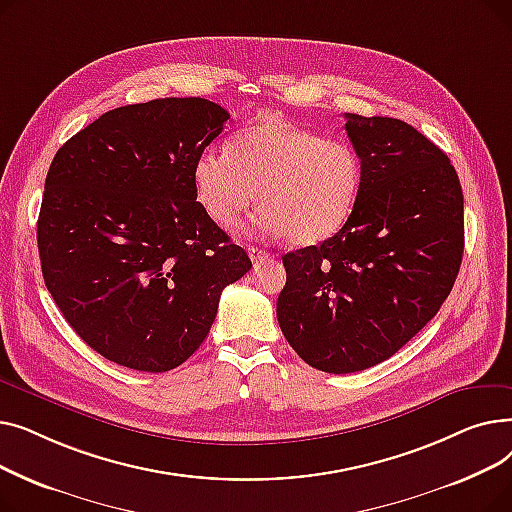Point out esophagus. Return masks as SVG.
I'll return each instance as SVG.
<instances>
[{"label":"esophagus","instance_id":"obj_1","mask_svg":"<svg viewBox=\"0 0 512 512\" xmlns=\"http://www.w3.org/2000/svg\"><path fill=\"white\" fill-rule=\"evenodd\" d=\"M249 257H251V261H261L265 257H270V253L259 249V247H249Z\"/></svg>","mask_w":512,"mask_h":512}]
</instances>
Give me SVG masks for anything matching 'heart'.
<instances>
[{
    "instance_id": "b5f03b06",
    "label": "heart",
    "mask_w": 512,
    "mask_h": 512,
    "mask_svg": "<svg viewBox=\"0 0 512 512\" xmlns=\"http://www.w3.org/2000/svg\"><path fill=\"white\" fill-rule=\"evenodd\" d=\"M193 184L197 201L222 228L234 226L259 197L249 234H288L294 245H313L334 236L353 215L363 164L344 139L265 120L236 132L226 153L203 151Z\"/></svg>"
}]
</instances>
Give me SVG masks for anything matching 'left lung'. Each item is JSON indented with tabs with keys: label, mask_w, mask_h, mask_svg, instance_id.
Here are the masks:
<instances>
[{
	"label": "left lung",
	"mask_w": 512,
	"mask_h": 512,
	"mask_svg": "<svg viewBox=\"0 0 512 512\" xmlns=\"http://www.w3.org/2000/svg\"><path fill=\"white\" fill-rule=\"evenodd\" d=\"M363 186L348 222L282 257L278 324L311 367L353 373L390 359L450 294L465 249L463 191L448 155L411 124L346 114Z\"/></svg>",
	"instance_id": "1"
}]
</instances>
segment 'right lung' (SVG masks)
Returning a JSON list of instances; mask_svg holds the SVG:
<instances>
[{
	"instance_id": "right-lung-1",
	"label": "right lung",
	"mask_w": 512,
	"mask_h": 512,
	"mask_svg": "<svg viewBox=\"0 0 512 512\" xmlns=\"http://www.w3.org/2000/svg\"><path fill=\"white\" fill-rule=\"evenodd\" d=\"M228 118L201 97L124 105L53 157L37 222L41 272L101 357L149 373L182 365L209 334L222 290L251 270L193 184Z\"/></svg>"
}]
</instances>
